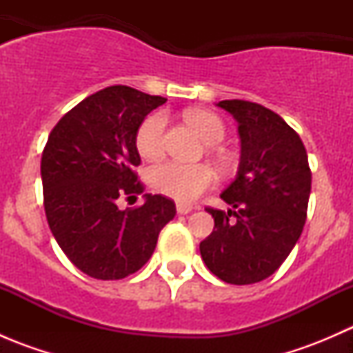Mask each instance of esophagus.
Returning a JSON list of instances; mask_svg holds the SVG:
<instances>
[{
	"label": "esophagus",
	"mask_w": 353,
	"mask_h": 353,
	"mask_svg": "<svg viewBox=\"0 0 353 353\" xmlns=\"http://www.w3.org/2000/svg\"><path fill=\"white\" fill-rule=\"evenodd\" d=\"M177 213H179V215H186V213H190L191 210H193V206L191 205H188V203H177Z\"/></svg>",
	"instance_id": "obj_1"
}]
</instances>
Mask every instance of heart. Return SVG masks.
Here are the masks:
<instances>
[{"label": "heart", "mask_w": 353, "mask_h": 353, "mask_svg": "<svg viewBox=\"0 0 353 353\" xmlns=\"http://www.w3.org/2000/svg\"><path fill=\"white\" fill-rule=\"evenodd\" d=\"M186 121L194 131L210 145H216L225 137L222 119L208 110H188ZM167 116L154 112L141 123L137 133V150L143 159H157L163 152ZM150 184L159 193L181 203L196 199L203 191L215 184V172L205 163H181L174 160L157 163L148 172Z\"/></svg>", "instance_id": "heart-1"}]
</instances>
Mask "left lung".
<instances>
[{
  "label": "left lung",
  "mask_w": 353,
  "mask_h": 353,
  "mask_svg": "<svg viewBox=\"0 0 353 353\" xmlns=\"http://www.w3.org/2000/svg\"><path fill=\"white\" fill-rule=\"evenodd\" d=\"M216 105L237 121L241 160L236 179L220 194L230 210L206 208L215 227L199 252L220 280L249 285L273 275L301 237L311 169L301 137L279 114L248 101Z\"/></svg>",
  "instance_id": "obj_1"
}]
</instances>
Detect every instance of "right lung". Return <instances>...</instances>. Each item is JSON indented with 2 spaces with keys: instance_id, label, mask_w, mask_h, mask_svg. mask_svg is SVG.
I'll return each mask as SVG.
<instances>
[{
  "instance_id": "obj_1",
  "label": "right lung",
  "mask_w": 353,
  "mask_h": 353,
  "mask_svg": "<svg viewBox=\"0 0 353 353\" xmlns=\"http://www.w3.org/2000/svg\"><path fill=\"white\" fill-rule=\"evenodd\" d=\"M167 99L114 85L83 99L59 119L41 160L44 210L56 243L71 263L97 280L138 272L176 215L172 199L143 194L138 208L119 198L143 193L134 167L138 128Z\"/></svg>"
}]
</instances>
